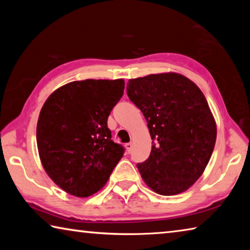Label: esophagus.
<instances>
[{
    "label": "esophagus",
    "mask_w": 250,
    "mask_h": 250,
    "mask_svg": "<svg viewBox=\"0 0 250 250\" xmlns=\"http://www.w3.org/2000/svg\"><path fill=\"white\" fill-rule=\"evenodd\" d=\"M132 146H133V145L131 142L125 143V149H126V151H128V153H130V152L132 151Z\"/></svg>",
    "instance_id": "obj_1"
}]
</instances>
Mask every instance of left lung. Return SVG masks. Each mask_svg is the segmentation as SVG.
I'll return each mask as SVG.
<instances>
[{
    "label": "left lung",
    "mask_w": 250,
    "mask_h": 250,
    "mask_svg": "<svg viewBox=\"0 0 250 250\" xmlns=\"http://www.w3.org/2000/svg\"><path fill=\"white\" fill-rule=\"evenodd\" d=\"M126 94L145 116L153 140L149 158L137 164L143 181L161 195L186 191L204 172L216 141L205 96L175 73L130 79Z\"/></svg>",
    "instance_id": "obj_1"
}]
</instances>
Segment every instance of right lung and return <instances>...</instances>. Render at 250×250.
Here are the masks:
<instances>
[{
	"label": "right lung",
	"mask_w": 250,
	"mask_h": 250,
	"mask_svg": "<svg viewBox=\"0 0 250 250\" xmlns=\"http://www.w3.org/2000/svg\"><path fill=\"white\" fill-rule=\"evenodd\" d=\"M124 89V79L73 82L55 90L41 110L36 140L42 164L71 195L87 197L103 188L125 153L107 125Z\"/></svg>",
	"instance_id": "right-lung-1"
}]
</instances>
